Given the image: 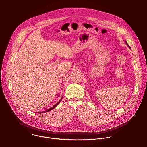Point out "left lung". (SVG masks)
I'll use <instances>...</instances> for the list:
<instances>
[{
  "label": "left lung",
  "mask_w": 147,
  "mask_h": 147,
  "mask_svg": "<svg viewBox=\"0 0 147 147\" xmlns=\"http://www.w3.org/2000/svg\"><path fill=\"white\" fill-rule=\"evenodd\" d=\"M125 43H126V45H127V46H128V47H129V48H130V47H129V45H128V43H127V41H125ZM130 49H131V48H130Z\"/></svg>",
  "instance_id": "obj_1"
}]
</instances>
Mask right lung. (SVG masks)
Returning <instances> with one entry per match:
<instances>
[{
	"mask_svg": "<svg viewBox=\"0 0 147 147\" xmlns=\"http://www.w3.org/2000/svg\"><path fill=\"white\" fill-rule=\"evenodd\" d=\"M62 98H63V96L61 98V99L59 100V102H57L56 103L55 105H54L52 107H51V108H49V109H47V110H46V111H42V112H38V113H42V112H48V111H51V110H52V109H53V108H55L56 106H57V105L61 102V101L62 100Z\"/></svg>",
	"mask_w": 147,
	"mask_h": 147,
	"instance_id": "1",
	"label": "right lung"
}]
</instances>
